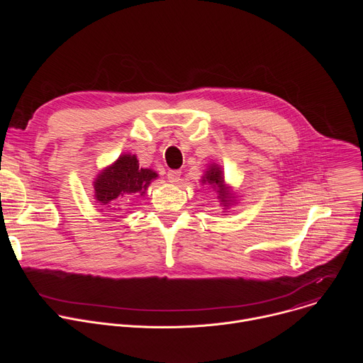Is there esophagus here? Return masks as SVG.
Listing matches in <instances>:
<instances>
[{
  "mask_svg": "<svg viewBox=\"0 0 363 363\" xmlns=\"http://www.w3.org/2000/svg\"><path fill=\"white\" fill-rule=\"evenodd\" d=\"M181 178V171L179 169H169L168 171V179L169 182H178Z\"/></svg>",
  "mask_w": 363,
  "mask_h": 363,
  "instance_id": "34e87169",
  "label": "esophagus"
}]
</instances>
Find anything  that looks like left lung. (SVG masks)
I'll return each mask as SVG.
<instances>
[{"mask_svg":"<svg viewBox=\"0 0 363 363\" xmlns=\"http://www.w3.org/2000/svg\"><path fill=\"white\" fill-rule=\"evenodd\" d=\"M202 182H208V184H211L213 186H217V188H218V192H220V195H221V198H223L224 202H225V198H230L228 194L225 192L224 185H223V182H224L223 174H221L220 168H217V165L213 167L210 171H206V175L203 177Z\"/></svg>","mask_w":363,"mask_h":363,"instance_id":"8db88e82","label":"left lung"}]
</instances>
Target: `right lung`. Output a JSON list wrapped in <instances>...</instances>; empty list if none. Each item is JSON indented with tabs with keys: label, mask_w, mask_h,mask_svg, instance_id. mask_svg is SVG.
Returning <instances> with one entry per match:
<instances>
[{
	"label": "right lung",
	"mask_w": 363,
	"mask_h": 363,
	"mask_svg": "<svg viewBox=\"0 0 363 363\" xmlns=\"http://www.w3.org/2000/svg\"><path fill=\"white\" fill-rule=\"evenodd\" d=\"M157 177L150 169L139 168L135 155H122L94 181V196L100 202L99 205H106V208H109L130 194L140 192L143 195L150 181Z\"/></svg>",
	"instance_id": "right-lung-1"
}]
</instances>
